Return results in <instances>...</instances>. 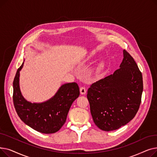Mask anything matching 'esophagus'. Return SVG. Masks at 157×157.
<instances>
[{
	"label": "esophagus",
	"instance_id": "esophagus-1",
	"mask_svg": "<svg viewBox=\"0 0 157 157\" xmlns=\"http://www.w3.org/2000/svg\"><path fill=\"white\" fill-rule=\"evenodd\" d=\"M79 90H80V93H81V95H84V94H85L86 92V90L85 87H84V86L81 87Z\"/></svg>",
	"mask_w": 157,
	"mask_h": 157
}]
</instances>
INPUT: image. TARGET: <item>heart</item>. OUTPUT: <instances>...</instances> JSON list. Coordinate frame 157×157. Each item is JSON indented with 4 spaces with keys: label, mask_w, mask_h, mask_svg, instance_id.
I'll return each instance as SVG.
<instances>
[{
    "label": "heart",
    "mask_w": 157,
    "mask_h": 157,
    "mask_svg": "<svg viewBox=\"0 0 157 157\" xmlns=\"http://www.w3.org/2000/svg\"><path fill=\"white\" fill-rule=\"evenodd\" d=\"M103 72V66L102 65H99L98 67L96 68V69L94 71V74L96 77H99L102 75Z\"/></svg>",
    "instance_id": "heart-1"
}]
</instances>
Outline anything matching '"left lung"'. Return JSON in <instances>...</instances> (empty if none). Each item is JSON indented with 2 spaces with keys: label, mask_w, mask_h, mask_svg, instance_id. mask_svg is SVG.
I'll list each match as a JSON object with an SVG mask.
<instances>
[{
  "label": "left lung",
  "mask_w": 157,
  "mask_h": 157,
  "mask_svg": "<svg viewBox=\"0 0 157 157\" xmlns=\"http://www.w3.org/2000/svg\"><path fill=\"white\" fill-rule=\"evenodd\" d=\"M120 69L93 83L87 98L95 124L104 131L118 129L137 113L143 90L142 73L125 49Z\"/></svg>",
  "instance_id": "left-lung-1"
}]
</instances>
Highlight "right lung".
I'll return each mask as SVG.
<instances>
[{
    "label": "right lung",
    "mask_w": 157,
    "mask_h": 157,
    "mask_svg": "<svg viewBox=\"0 0 157 157\" xmlns=\"http://www.w3.org/2000/svg\"><path fill=\"white\" fill-rule=\"evenodd\" d=\"M25 61V60H24ZM24 62L17 70L13 81V103L20 118L30 127L43 134H53L63 125L69 109L79 95L76 83L62 85L56 93L43 102H31L21 94L20 72Z\"/></svg>",
    "instance_id": "right-lung-1"
}]
</instances>
